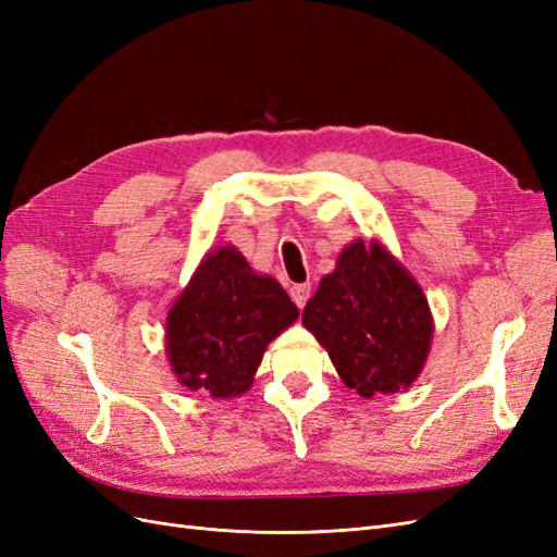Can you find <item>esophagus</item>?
I'll use <instances>...</instances> for the list:
<instances>
[{"label":"esophagus","instance_id":"1","mask_svg":"<svg viewBox=\"0 0 557 557\" xmlns=\"http://www.w3.org/2000/svg\"><path fill=\"white\" fill-rule=\"evenodd\" d=\"M309 295H311V285L309 283H297V285H293V288H290V297H293V301H295L299 309H305Z\"/></svg>","mask_w":557,"mask_h":557}]
</instances>
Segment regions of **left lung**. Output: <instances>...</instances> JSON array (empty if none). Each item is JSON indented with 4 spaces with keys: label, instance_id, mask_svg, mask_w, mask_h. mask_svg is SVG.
I'll list each match as a JSON object with an SVG mask.
<instances>
[{
    "label": "left lung",
    "instance_id": "1",
    "mask_svg": "<svg viewBox=\"0 0 557 557\" xmlns=\"http://www.w3.org/2000/svg\"><path fill=\"white\" fill-rule=\"evenodd\" d=\"M301 323L360 397L407 391L423 372L434 318L420 283L379 239H356L320 278Z\"/></svg>",
    "mask_w": 557,
    "mask_h": 557
}]
</instances>
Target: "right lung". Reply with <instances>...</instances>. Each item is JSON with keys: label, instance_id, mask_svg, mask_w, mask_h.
Returning <instances> with one entry per match:
<instances>
[{"label": "right lung", "instance_id": "right-lung-1", "mask_svg": "<svg viewBox=\"0 0 557 557\" xmlns=\"http://www.w3.org/2000/svg\"><path fill=\"white\" fill-rule=\"evenodd\" d=\"M299 318L281 283L239 248L209 250L166 313L164 348L188 391L232 399L250 391L267 346Z\"/></svg>", "mask_w": 557, "mask_h": 557}]
</instances>
